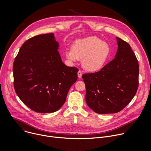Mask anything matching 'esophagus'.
<instances>
[{
    "label": "esophagus",
    "instance_id": "obj_1",
    "mask_svg": "<svg viewBox=\"0 0 151 151\" xmlns=\"http://www.w3.org/2000/svg\"><path fill=\"white\" fill-rule=\"evenodd\" d=\"M82 75V72L81 71H78V78H81Z\"/></svg>",
    "mask_w": 151,
    "mask_h": 151
}]
</instances>
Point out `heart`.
Listing matches in <instances>:
<instances>
[{
  "mask_svg": "<svg viewBox=\"0 0 151 151\" xmlns=\"http://www.w3.org/2000/svg\"><path fill=\"white\" fill-rule=\"evenodd\" d=\"M109 51V47L106 42L91 36L76 40L72 48L66 51V55L73 62L82 60V68L85 70L95 72L103 68Z\"/></svg>",
  "mask_w": 151,
  "mask_h": 151,
  "instance_id": "1",
  "label": "heart"
}]
</instances>
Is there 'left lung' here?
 <instances>
[{"instance_id":"1","label":"left lung","mask_w":151,"mask_h":151,"mask_svg":"<svg viewBox=\"0 0 151 151\" xmlns=\"http://www.w3.org/2000/svg\"><path fill=\"white\" fill-rule=\"evenodd\" d=\"M115 58L100 71L82 75L87 105L99 114L121 111L136 94L139 86V64L127 42L116 37Z\"/></svg>"}]
</instances>
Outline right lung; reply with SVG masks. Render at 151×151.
Segmentation results:
<instances>
[{"label": "right lung", "mask_w": 151, "mask_h": 151, "mask_svg": "<svg viewBox=\"0 0 151 151\" xmlns=\"http://www.w3.org/2000/svg\"><path fill=\"white\" fill-rule=\"evenodd\" d=\"M54 33L39 35L26 41L13 66L14 88L36 112L52 113L65 103L78 69L64 64Z\"/></svg>", "instance_id": "1"}]
</instances>
